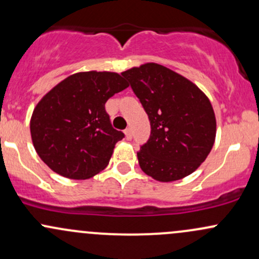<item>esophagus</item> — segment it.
<instances>
[{"instance_id": "esophagus-1", "label": "esophagus", "mask_w": 259, "mask_h": 259, "mask_svg": "<svg viewBox=\"0 0 259 259\" xmlns=\"http://www.w3.org/2000/svg\"><path fill=\"white\" fill-rule=\"evenodd\" d=\"M125 136H126L127 140H132L133 139V133L130 127H126V129H125Z\"/></svg>"}]
</instances>
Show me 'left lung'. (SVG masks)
<instances>
[{"mask_svg": "<svg viewBox=\"0 0 259 259\" xmlns=\"http://www.w3.org/2000/svg\"><path fill=\"white\" fill-rule=\"evenodd\" d=\"M149 116L151 133L138 151L141 169L153 180L187 177L205 161L217 134L210 101L193 82L158 64L121 73Z\"/></svg>", "mask_w": 259, "mask_h": 259, "instance_id": "8db88e82", "label": "left lung"}]
</instances>
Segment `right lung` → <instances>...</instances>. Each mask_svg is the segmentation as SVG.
<instances>
[{"label":"right lung","mask_w":259,"mask_h":259,"mask_svg":"<svg viewBox=\"0 0 259 259\" xmlns=\"http://www.w3.org/2000/svg\"><path fill=\"white\" fill-rule=\"evenodd\" d=\"M129 84L115 72H78L42 97L30 119L35 151L54 172L87 180L107 167L124 133L115 130L106 102Z\"/></svg>","instance_id":"obj_1"}]
</instances>
